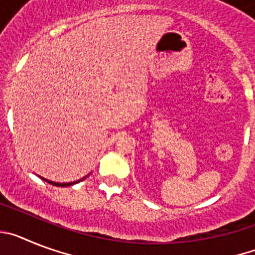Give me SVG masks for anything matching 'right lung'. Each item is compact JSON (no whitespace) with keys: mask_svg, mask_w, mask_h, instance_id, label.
Instances as JSON below:
<instances>
[{"mask_svg":"<svg viewBox=\"0 0 255 255\" xmlns=\"http://www.w3.org/2000/svg\"><path fill=\"white\" fill-rule=\"evenodd\" d=\"M88 176H89V175H87V176H85V177H83V179L78 180V181H73V182H55V181H51V180H47V179H44V177H42V176H39V177H40V179H42V180H44V181H47V182H49V184H52V185H56V186H62V188H64V186H70V185H74V184H76V182H79V181H83V180H84V179H87Z\"/></svg>","mask_w":255,"mask_h":255,"instance_id":"add662e5","label":"right lung"}]
</instances>
